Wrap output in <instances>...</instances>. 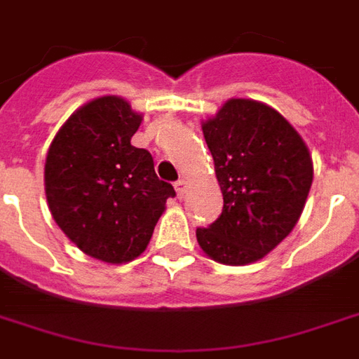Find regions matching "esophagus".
Instances as JSON below:
<instances>
[{
  "instance_id": "34e87169",
  "label": "esophagus",
  "mask_w": 359,
  "mask_h": 359,
  "mask_svg": "<svg viewBox=\"0 0 359 359\" xmlns=\"http://www.w3.org/2000/svg\"><path fill=\"white\" fill-rule=\"evenodd\" d=\"M187 188H188L187 180H182V179H180L179 182H175V190H177V196H179L180 200H182V198H184V194H187Z\"/></svg>"
}]
</instances>
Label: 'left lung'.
I'll return each mask as SVG.
<instances>
[{"label": "left lung", "mask_w": 359, "mask_h": 359, "mask_svg": "<svg viewBox=\"0 0 359 359\" xmlns=\"http://www.w3.org/2000/svg\"><path fill=\"white\" fill-rule=\"evenodd\" d=\"M222 192V213L196 238L213 261H261L301 219L314 179L301 135L272 106L230 98L201 123Z\"/></svg>", "instance_id": "8db88e82"}]
</instances>
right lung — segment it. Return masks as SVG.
I'll return each instance as SVG.
<instances>
[{"mask_svg":"<svg viewBox=\"0 0 359 359\" xmlns=\"http://www.w3.org/2000/svg\"><path fill=\"white\" fill-rule=\"evenodd\" d=\"M140 121L126 98L98 97L66 119L45 159L55 222L85 255L110 264L144 251L167 198H175L150 152L131 144Z\"/></svg>","mask_w":359,"mask_h":359,"instance_id":"1","label":"right lung"}]
</instances>
